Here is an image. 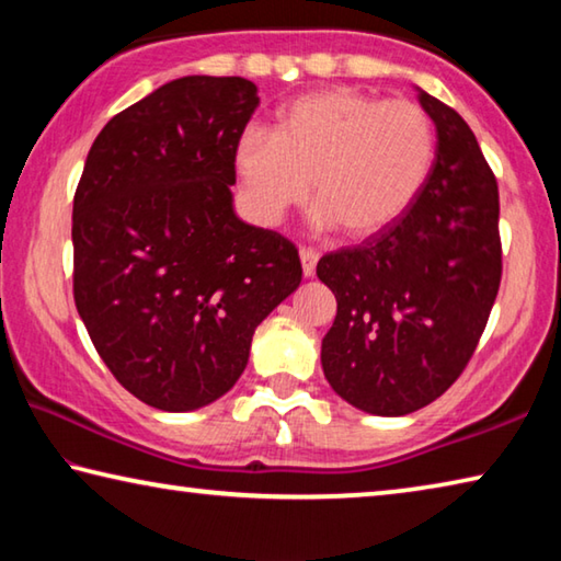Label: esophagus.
<instances>
[{
  "instance_id": "34e87169",
  "label": "esophagus",
  "mask_w": 561,
  "mask_h": 561,
  "mask_svg": "<svg viewBox=\"0 0 561 561\" xmlns=\"http://www.w3.org/2000/svg\"><path fill=\"white\" fill-rule=\"evenodd\" d=\"M299 260H301L304 277H314L317 262H319V252L311 250V247H301V250H299Z\"/></svg>"
}]
</instances>
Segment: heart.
Instances as JSON below:
<instances>
[{
  "label": "heart",
  "mask_w": 561,
  "mask_h": 561,
  "mask_svg": "<svg viewBox=\"0 0 561 561\" xmlns=\"http://www.w3.org/2000/svg\"><path fill=\"white\" fill-rule=\"evenodd\" d=\"M435 150L433 118L417 103L336 87L284 103L272 130L244 128L234 173L260 222L277 225L311 183L314 222L364 240L417 201Z\"/></svg>",
  "instance_id": "b5f03b06"
}]
</instances>
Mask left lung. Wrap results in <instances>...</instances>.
<instances>
[{
  "instance_id": "8db88e82",
  "label": "left lung",
  "mask_w": 561,
  "mask_h": 561,
  "mask_svg": "<svg viewBox=\"0 0 561 561\" xmlns=\"http://www.w3.org/2000/svg\"><path fill=\"white\" fill-rule=\"evenodd\" d=\"M435 123L433 173L403 217L317 264L336 319L321 341L331 388L358 411L405 415L458 381L502 277L500 195L458 111L417 89Z\"/></svg>"
}]
</instances>
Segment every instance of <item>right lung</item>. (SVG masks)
Returning <instances> with one entry per match:
<instances>
[{"label":"right lung","mask_w":561,"mask_h":561,"mask_svg":"<svg viewBox=\"0 0 561 561\" xmlns=\"http://www.w3.org/2000/svg\"><path fill=\"white\" fill-rule=\"evenodd\" d=\"M257 87L183 76L113 116L73 195V301L116 381L160 411L217 401L301 282L287 237L234 215Z\"/></svg>","instance_id":"1"}]
</instances>
